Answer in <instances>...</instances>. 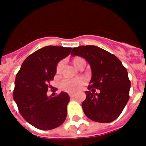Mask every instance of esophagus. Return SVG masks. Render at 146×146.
Returning a JSON list of instances; mask_svg holds the SVG:
<instances>
[{"instance_id": "34e87169", "label": "esophagus", "mask_w": 146, "mask_h": 146, "mask_svg": "<svg viewBox=\"0 0 146 146\" xmlns=\"http://www.w3.org/2000/svg\"><path fill=\"white\" fill-rule=\"evenodd\" d=\"M69 96H70V98H74V97H75V94L70 93V94H69Z\"/></svg>"}]
</instances>
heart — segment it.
<instances>
[{
	"instance_id": "b5f03b06",
	"label": "heart",
	"mask_w": 146,
	"mask_h": 146,
	"mask_svg": "<svg viewBox=\"0 0 146 146\" xmlns=\"http://www.w3.org/2000/svg\"><path fill=\"white\" fill-rule=\"evenodd\" d=\"M72 64L77 68H79L81 66H85V60L81 57L76 56L72 58ZM63 61H59L56 68V74H60L61 69L63 67ZM86 83V80L84 78L80 77L76 79H66L64 80L60 84V87L62 90L69 93H74L80 90L85 84Z\"/></svg>"
}]
</instances>
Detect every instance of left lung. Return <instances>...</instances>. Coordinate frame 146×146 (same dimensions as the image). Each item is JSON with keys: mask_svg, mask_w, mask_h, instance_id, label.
<instances>
[{"mask_svg": "<svg viewBox=\"0 0 146 146\" xmlns=\"http://www.w3.org/2000/svg\"><path fill=\"white\" fill-rule=\"evenodd\" d=\"M72 56H79L90 65L92 78L82 107L85 115L100 123H110L119 117L129 99L131 81L126 68L111 53L96 46L73 48ZM94 88L101 92L95 94Z\"/></svg>", "mask_w": 146, "mask_h": 146, "instance_id": "1", "label": "left lung"}]
</instances>
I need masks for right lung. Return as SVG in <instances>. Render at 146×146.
<instances>
[{
  "label": "right lung",
  "instance_id": "obj_1",
  "mask_svg": "<svg viewBox=\"0 0 146 146\" xmlns=\"http://www.w3.org/2000/svg\"><path fill=\"white\" fill-rule=\"evenodd\" d=\"M72 48L47 46L26 58L16 75L13 99L29 123L40 130H51L64 122L68 95L61 92L47 96L58 61L70 54Z\"/></svg>",
  "mask_w": 146,
  "mask_h": 146
}]
</instances>
